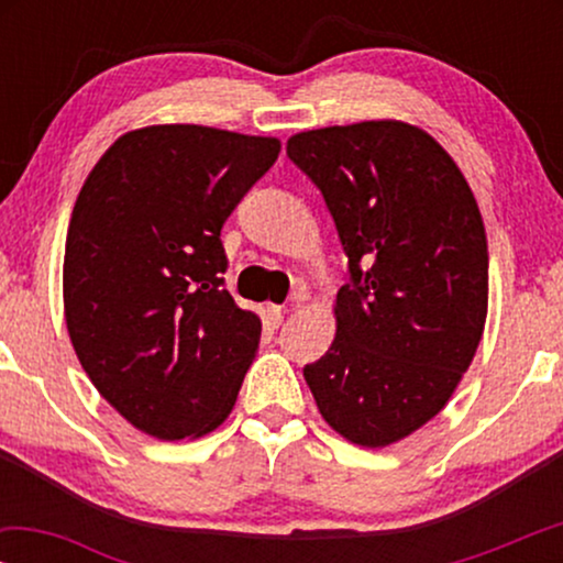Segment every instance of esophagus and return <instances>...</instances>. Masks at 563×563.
<instances>
[{
	"mask_svg": "<svg viewBox=\"0 0 563 563\" xmlns=\"http://www.w3.org/2000/svg\"><path fill=\"white\" fill-rule=\"evenodd\" d=\"M266 314H268V325H272V328H279L282 322H284V310H282V307L272 305V307H268V310H266Z\"/></svg>",
	"mask_w": 563,
	"mask_h": 563,
	"instance_id": "1",
	"label": "esophagus"
}]
</instances>
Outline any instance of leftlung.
<instances>
[{
	"label": "left lung",
	"instance_id": "1",
	"mask_svg": "<svg viewBox=\"0 0 563 563\" xmlns=\"http://www.w3.org/2000/svg\"><path fill=\"white\" fill-rule=\"evenodd\" d=\"M287 156L322 191L351 274L333 345L305 382L335 433L384 449L449 405L482 341L479 205L443 145L402 120L305 130Z\"/></svg>",
	"mask_w": 563,
	"mask_h": 563
}]
</instances>
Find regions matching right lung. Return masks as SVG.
<instances>
[{"label": "right lung", "mask_w": 563, "mask_h": 563, "mask_svg": "<svg viewBox=\"0 0 563 563\" xmlns=\"http://www.w3.org/2000/svg\"><path fill=\"white\" fill-rule=\"evenodd\" d=\"M279 151V137L137 128L104 151L76 197L68 338L99 395L158 441L222 426L256 358L261 320L222 287L220 230Z\"/></svg>", "instance_id": "1"}]
</instances>
